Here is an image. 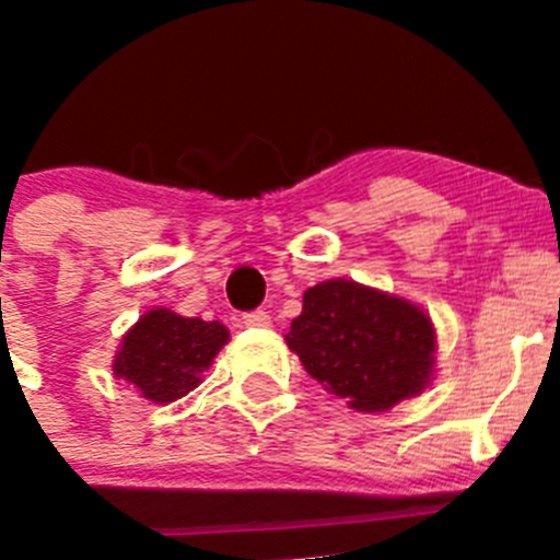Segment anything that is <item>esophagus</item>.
Returning a JSON list of instances; mask_svg holds the SVG:
<instances>
[{"mask_svg":"<svg viewBox=\"0 0 560 560\" xmlns=\"http://www.w3.org/2000/svg\"><path fill=\"white\" fill-rule=\"evenodd\" d=\"M243 325H248V328H268L270 314L262 312V308H254V312L243 314Z\"/></svg>","mask_w":560,"mask_h":560,"instance_id":"esophagus-1","label":"esophagus"}]
</instances>
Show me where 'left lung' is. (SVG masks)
Here are the masks:
<instances>
[{"label": "left lung", "instance_id": "obj_1", "mask_svg": "<svg viewBox=\"0 0 560 560\" xmlns=\"http://www.w3.org/2000/svg\"><path fill=\"white\" fill-rule=\"evenodd\" d=\"M284 339L325 390L361 412L421 394L435 372L432 319L410 301L347 279L306 290Z\"/></svg>", "mask_w": 560, "mask_h": 560}]
</instances>
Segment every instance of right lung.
<instances>
[{"instance_id":"obj_1","label":"right lung","mask_w":560,"mask_h":560,"mask_svg":"<svg viewBox=\"0 0 560 560\" xmlns=\"http://www.w3.org/2000/svg\"><path fill=\"white\" fill-rule=\"evenodd\" d=\"M226 339L230 330L215 319L205 323L170 308H153L125 334L114 355V374L155 405L175 401L202 383V372Z\"/></svg>"}]
</instances>
